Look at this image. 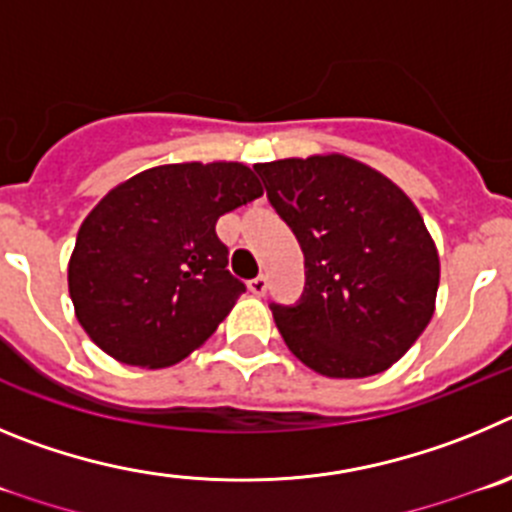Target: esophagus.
I'll use <instances>...</instances> for the list:
<instances>
[{
	"label": "esophagus",
	"mask_w": 512,
	"mask_h": 512,
	"mask_svg": "<svg viewBox=\"0 0 512 512\" xmlns=\"http://www.w3.org/2000/svg\"><path fill=\"white\" fill-rule=\"evenodd\" d=\"M247 288H250V293H255V296H265L267 278L265 275H257V278H252L250 283H247Z\"/></svg>",
	"instance_id": "1"
}]
</instances>
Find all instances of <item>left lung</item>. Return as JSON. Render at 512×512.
Here are the masks:
<instances>
[{"mask_svg": "<svg viewBox=\"0 0 512 512\" xmlns=\"http://www.w3.org/2000/svg\"><path fill=\"white\" fill-rule=\"evenodd\" d=\"M267 199L306 257L296 306H270L288 349L324 377L385 372L428 326L439 252L413 204L347 155L257 163Z\"/></svg>", "mask_w": 512, "mask_h": 512, "instance_id": "8db88e82", "label": "left lung"}]
</instances>
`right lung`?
<instances>
[{"label":"right lung","instance_id":"1","mask_svg":"<svg viewBox=\"0 0 512 512\" xmlns=\"http://www.w3.org/2000/svg\"><path fill=\"white\" fill-rule=\"evenodd\" d=\"M262 196L245 163H170L127 178L91 209L68 262L78 324L117 362L170 367L227 319L245 283L216 219Z\"/></svg>","mask_w":512,"mask_h":512}]
</instances>
